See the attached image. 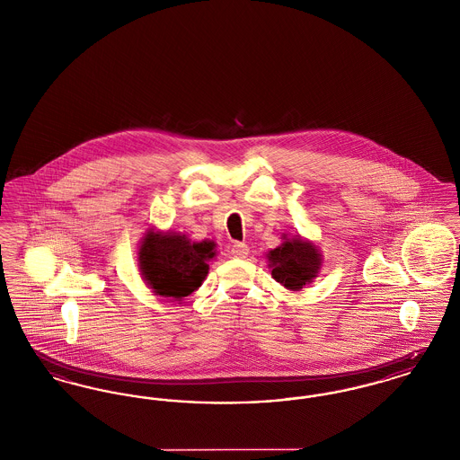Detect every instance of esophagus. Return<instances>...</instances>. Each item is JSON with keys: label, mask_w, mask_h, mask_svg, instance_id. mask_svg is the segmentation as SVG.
Returning <instances> with one entry per match:
<instances>
[{"label": "esophagus", "mask_w": 460, "mask_h": 460, "mask_svg": "<svg viewBox=\"0 0 460 460\" xmlns=\"http://www.w3.org/2000/svg\"><path fill=\"white\" fill-rule=\"evenodd\" d=\"M231 253H233L236 259H244V257L250 253V248H248L246 243L234 241V244L231 246Z\"/></svg>", "instance_id": "obj_1"}]
</instances>
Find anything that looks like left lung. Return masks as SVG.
I'll use <instances>...</instances> for the list:
<instances>
[{
    "label": "left lung",
    "instance_id": "8db88e82",
    "mask_svg": "<svg viewBox=\"0 0 460 460\" xmlns=\"http://www.w3.org/2000/svg\"><path fill=\"white\" fill-rule=\"evenodd\" d=\"M267 257L272 267V278L289 289H302L317 276L321 267L317 248L300 238L286 240Z\"/></svg>",
    "mask_w": 460,
    "mask_h": 460
}]
</instances>
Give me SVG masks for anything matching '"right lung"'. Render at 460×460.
<instances>
[{
    "mask_svg": "<svg viewBox=\"0 0 460 460\" xmlns=\"http://www.w3.org/2000/svg\"><path fill=\"white\" fill-rule=\"evenodd\" d=\"M214 243H191L181 234L148 233L139 248V267L160 296L181 302L201 286L214 257Z\"/></svg>",
    "mask_w": 460,
    "mask_h": 460,
    "instance_id": "obj_1",
    "label": "right lung"
}]
</instances>
